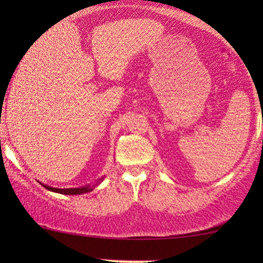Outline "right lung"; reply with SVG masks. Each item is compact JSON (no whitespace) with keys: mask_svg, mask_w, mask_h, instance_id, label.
I'll return each mask as SVG.
<instances>
[{"mask_svg":"<svg viewBox=\"0 0 263 263\" xmlns=\"http://www.w3.org/2000/svg\"><path fill=\"white\" fill-rule=\"evenodd\" d=\"M103 179V178H102ZM102 179H100V182H102ZM97 184H99V182L97 183ZM45 189L50 190V192H53V193H59V194H64V195H80V194H85V193H88V192H92L93 188H95V185H85V186H80V188H69V189H60V188H52V186H49V185H44Z\"/></svg>","mask_w":263,"mask_h":263,"instance_id":"obj_1","label":"right lung"}]
</instances>
